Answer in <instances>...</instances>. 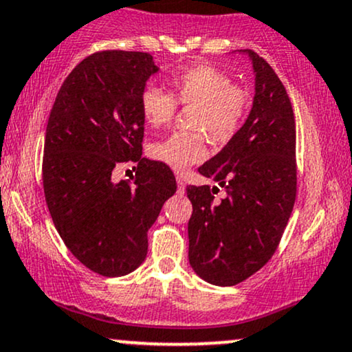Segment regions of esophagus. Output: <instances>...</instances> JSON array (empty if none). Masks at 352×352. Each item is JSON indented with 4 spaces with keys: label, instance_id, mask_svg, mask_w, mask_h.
<instances>
[{
    "label": "esophagus",
    "instance_id": "34e87169",
    "mask_svg": "<svg viewBox=\"0 0 352 352\" xmlns=\"http://www.w3.org/2000/svg\"><path fill=\"white\" fill-rule=\"evenodd\" d=\"M177 192H179L180 195H184L185 193V182L182 177H177Z\"/></svg>",
    "mask_w": 352,
    "mask_h": 352
}]
</instances>
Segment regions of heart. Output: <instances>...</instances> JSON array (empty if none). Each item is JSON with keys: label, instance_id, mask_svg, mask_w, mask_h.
Here are the masks:
<instances>
[{"label": "heart", "instance_id": "obj_1", "mask_svg": "<svg viewBox=\"0 0 352 352\" xmlns=\"http://www.w3.org/2000/svg\"><path fill=\"white\" fill-rule=\"evenodd\" d=\"M168 92L147 84L140 92V112L152 127H162L173 119L177 104L193 106L190 127L195 132H173L152 145V155L173 170H185L207 157L204 131L215 144H225L236 134L248 111L250 98L235 86L228 74L207 64L172 72Z\"/></svg>", "mask_w": 352, "mask_h": 352}]
</instances>
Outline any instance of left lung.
Masks as SVG:
<instances>
[{
    "mask_svg": "<svg viewBox=\"0 0 352 352\" xmlns=\"http://www.w3.org/2000/svg\"><path fill=\"white\" fill-rule=\"evenodd\" d=\"M253 106L245 124L215 157L199 168L225 188L213 201L208 185L187 187L188 261L201 280L233 286L273 256L296 199V125L276 72L252 50Z\"/></svg>",
    "mask_w": 352,
    "mask_h": 352,
    "instance_id": "obj_1",
    "label": "left lung"
}]
</instances>
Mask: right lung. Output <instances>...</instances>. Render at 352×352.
<instances>
[{
    "label": "right lung",
    "mask_w": 352,
    "mask_h": 352,
    "mask_svg": "<svg viewBox=\"0 0 352 352\" xmlns=\"http://www.w3.org/2000/svg\"><path fill=\"white\" fill-rule=\"evenodd\" d=\"M159 67L148 52L87 56L60 86L44 139L43 185L59 236L102 276H124L144 263L148 228L177 190L162 162L142 157L140 92ZM135 162L133 182L111 179Z\"/></svg>",
    "instance_id": "obj_1"
}]
</instances>
